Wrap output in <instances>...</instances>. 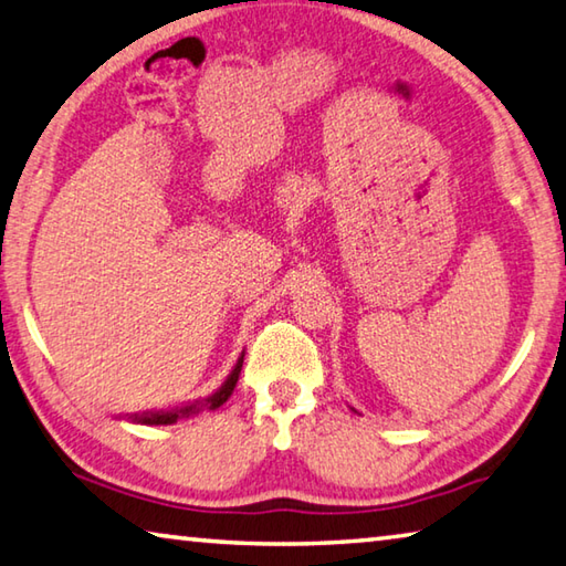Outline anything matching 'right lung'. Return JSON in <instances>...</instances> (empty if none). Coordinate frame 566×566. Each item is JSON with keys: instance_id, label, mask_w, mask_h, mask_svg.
<instances>
[{"instance_id": "obj_1", "label": "right lung", "mask_w": 566, "mask_h": 566, "mask_svg": "<svg viewBox=\"0 0 566 566\" xmlns=\"http://www.w3.org/2000/svg\"><path fill=\"white\" fill-rule=\"evenodd\" d=\"M242 361H244V352H242V357L237 359L234 369L229 371L224 385L219 387L214 395H209L205 399L187 401V405H179V407H171V409H157V411H142V415H129L127 419L134 421V424H175V421H179V419L197 417L199 411H205V409H209V411L219 409L229 397H232V391L237 387V379H239V371H242Z\"/></svg>"}]
</instances>
